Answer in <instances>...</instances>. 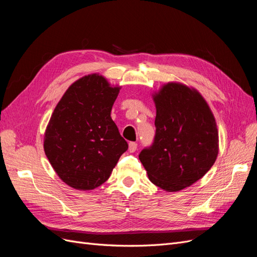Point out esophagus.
<instances>
[{"instance_id":"34e87169","label":"esophagus","mask_w":257,"mask_h":257,"mask_svg":"<svg viewBox=\"0 0 257 257\" xmlns=\"http://www.w3.org/2000/svg\"><path fill=\"white\" fill-rule=\"evenodd\" d=\"M137 150V144L136 143H130L128 144V151L131 153H133Z\"/></svg>"}]
</instances>
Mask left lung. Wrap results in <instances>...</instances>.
<instances>
[{"label": "left lung", "instance_id": "8db88e82", "mask_svg": "<svg viewBox=\"0 0 257 257\" xmlns=\"http://www.w3.org/2000/svg\"><path fill=\"white\" fill-rule=\"evenodd\" d=\"M157 108L153 145L139 160L149 180L178 192L195 183L219 154V132L206 99L192 87L167 82L152 94Z\"/></svg>", "mask_w": 257, "mask_h": 257}]
</instances>
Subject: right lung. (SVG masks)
<instances>
[{
    "instance_id": "1",
    "label": "right lung",
    "mask_w": 257,
    "mask_h": 257,
    "mask_svg": "<svg viewBox=\"0 0 257 257\" xmlns=\"http://www.w3.org/2000/svg\"><path fill=\"white\" fill-rule=\"evenodd\" d=\"M121 87L90 74L69 85L45 131L44 150L64 183L94 190L110 177L128 148L110 112Z\"/></svg>"
}]
</instances>
